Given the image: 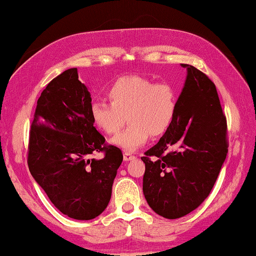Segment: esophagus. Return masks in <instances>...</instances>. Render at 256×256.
Returning a JSON list of instances; mask_svg holds the SVG:
<instances>
[{
    "label": "esophagus",
    "instance_id": "34e87169",
    "mask_svg": "<svg viewBox=\"0 0 256 256\" xmlns=\"http://www.w3.org/2000/svg\"><path fill=\"white\" fill-rule=\"evenodd\" d=\"M132 159H135V156L132 154L130 152H124V161H130Z\"/></svg>",
    "mask_w": 256,
    "mask_h": 256
}]
</instances>
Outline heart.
<instances>
[{
  "label": "heart",
  "mask_w": 256,
  "mask_h": 256,
  "mask_svg": "<svg viewBox=\"0 0 256 256\" xmlns=\"http://www.w3.org/2000/svg\"><path fill=\"white\" fill-rule=\"evenodd\" d=\"M105 102L90 106V118L98 129L114 135L112 144L127 152H134L146 143L151 135L160 137L170 129L176 113V92L168 84H154L140 76L116 78L106 89Z\"/></svg>",
  "instance_id": "b5f03b06"
}]
</instances>
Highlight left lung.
<instances>
[{
  "label": "left lung",
  "mask_w": 256,
  "mask_h": 256,
  "mask_svg": "<svg viewBox=\"0 0 256 256\" xmlns=\"http://www.w3.org/2000/svg\"><path fill=\"white\" fill-rule=\"evenodd\" d=\"M182 66L188 74L174 122L142 156L145 199L156 214L170 220L202 205L228 153L226 119L214 82L194 66Z\"/></svg>",
  "instance_id": "left-lung-1"
}]
</instances>
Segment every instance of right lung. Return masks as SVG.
<instances>
[{
  "label": "right lung",
  "mask_w": 256,
  "mask_h": 256,
  "mask_svg": "<svg viewBox=\"0 0 256 256\" xmlns=\"http://www.w3.org/2000/svg\"><path fill=\"white\" fill-rule=\"evenodd\" d=\"M92 97L78 68L50 81L35 108L30 132L28 168L58 210L74 220L103 213L124 156L106 145L90 118ZM103 152V160L90 154Z\"/></svg>",
  "instance_id": "1"
}]
</instances>
